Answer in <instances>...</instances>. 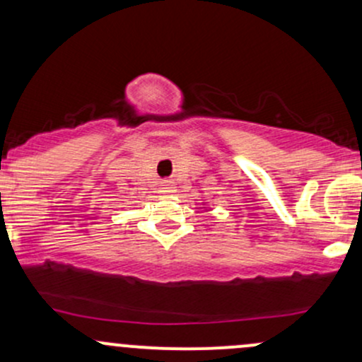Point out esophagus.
Returning a JSON list of instances; mask_svg holds the SVG:
<instances>
[{
  "label": "esophagus",
  "instance_id": "esophagus-1",
  "mask_svg": "<svg viewBox=\"0 0 362 362\" xmlns=\"http://www.w3.org/2000/svg\"><path fill=\"white\" fill-rule=\"evenodd\" d=\"M161 192H163V194H170V192H173V185L170 184V182H163Z\"/></svg>",
  "mask_w": 362,
  "mask_h": 362
}]
</instances>
